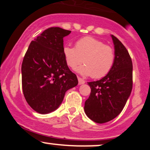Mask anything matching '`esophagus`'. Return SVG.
Returning <instances> with one entry per match:
<instances>
[{"label":"esophagus","instance_id":"esophagus-1","mask_svg":"<svg viewBox=\"0 0 150 150\" xmlns=\"http://www.w3.org/2000/svg\"><path fill=\"white\" fill-rule=\"evenodd\" d=\"M77 79H78V82H79V85H83V84L85 83V81L82 79L80 77H77Z\"/></svg>","mask_w":150,"mask_h":150}]
</instances>
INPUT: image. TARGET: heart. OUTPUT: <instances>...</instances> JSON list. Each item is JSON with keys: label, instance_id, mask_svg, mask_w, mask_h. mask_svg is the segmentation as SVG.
Returning <instances> with one entry per match:
<instances>
[{"label": "heart", "instance_id": "obj_1", "mask_svg": "<svg viewBox=\"0 0 150 150\" xmlns=\"http://www.w3.org/2000/svg\"><path fill=\"white\" fill-rule=\"evenodd\" d=\"M67 64L75 69L82 63L85 65L78 71L86 76L100 79L108 74L114 65L115 51L111 46L105 45L99 39L85 37L75 42V47L65 46L63 48Z\"/></svg>", "mask_w": 150, "mask_h": 150}]
</instances>
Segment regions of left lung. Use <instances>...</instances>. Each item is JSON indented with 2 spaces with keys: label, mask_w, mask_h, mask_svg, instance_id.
<instances>
[{
  "label": "left lung",
  "mask_w": 150,
  "mask_h": 150,
  "mask_svg": "<svg viewBox=\"0 0 150 150\" xmlns=\"http://www.w3.org/2000/svg\"><path fill=\"white\" fill-rule=\"evenodd\" d=\"M115 49L114 65L101 80L88 82L90 95L85 101V113L97 123L113 120L121 112L132 88V63L128 50L111 35Z\"/></svg>",
  "instance_id": "obj_1"
}]
</instances>
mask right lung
Masks as SVG:
<instances>
[{"mask_svg":"<svg viewBox=\"0 0 150 150\" xmlns=\"http://www.w3.org/2000/svg\"><path fill=\"white\" fill-rule=\"evenodd\" d=\"M71 31L51 27L32 41L22 64V85L28 104L45 114L57 109L67 90L78 84L63 54V37Z\"/></svg>","mask_w":150,"mask_h":150,"instance_id":"obj_1","label":"right lung"}]
</instances>
